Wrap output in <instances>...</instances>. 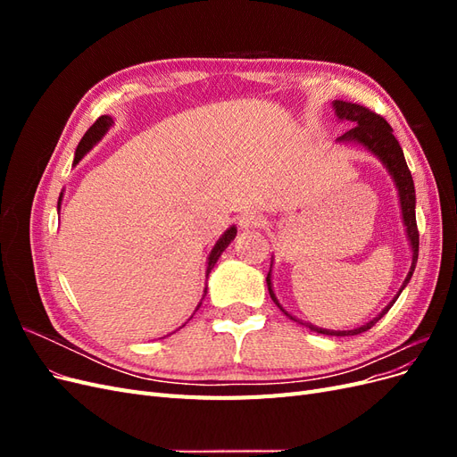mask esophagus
<instances>
[{
    "label": "esophagus",
    "mask_w": 457,
    "mask_h": 457,
    "mask_svg": "<svg viewBox=\"0 0 457 457\" xmlns=\"http://www.w3.org/2000/svg\"><path fill=\"white\" fill-rule=\"evenodd\" d=\"M262 223H265V217H262L261 212H255V210L244 212V213L238 217V225H240L242 228H257V227H261Z\"/></svg>",
    "instance_id": "34e87169"
}]
</instances>
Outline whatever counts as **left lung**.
Returning a JSON list of instances; mask_svg holds the SVG:
<instances>
[{
  "label": "left lung",
  "instance_id": "8db88e82",
  "mask_svg": "<svg viewBox=\"0 0 457 457\" xmlns=\"http://www.w3.org/2000/svg\"><path fill=\"white\" fill-rule=\"evenodd\" d=\"M334 108L336 112L341 120H349L354 121L356 126L353 129H349L347 133H343L337 141H353V143H361L362 146H366L370 152H373L385 165L389 173L393 175L396 188H398V196H400V207H403V219H404V225H406V232H408V238L411 244V269L406 276V280L400 287V292H403L404 286L410 282L413 269H416V262H418V253H420V230H418V223H416V188H413V179L411 173L408 170V163L404 160V152L400 148L398 141L395 139L393 135V128L386 123V120L379 114L373 112V110L361 106L356 103H349V101H334ZM267 286H269V294L272 297V301L276 305L280 307V303L276 301L274 294H272V287H270V270L267 274ZM398 292V295H400ZM398 295L386 305L373 320H370L368 324L356 328V329H349V331H329V329H322V328H316L307 324L312 331H318V334H324V336H358L362 334V331H368L373 324H376L383 314H386L393 307V303L398 299ZM280 311L287 316L292 318V320L297 322V318H294L292 314H287L282 307Z\"/></svg>",
  "mask_w": 457,
  "mask_h": 457
}]
</instances>
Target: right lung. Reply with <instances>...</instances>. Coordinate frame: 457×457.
<instances>
[{"label": "right lung", "instance_id": "right-lung-1", "mask_svg": "<svg viewBox=\"0 0 457 457\" xmlns=\"http://www.w3.org/2000/svg\"><path fill=\"white\" fill-rule=\"evenodd\" d=\"M112 126V118L110 116H101L99 120H96L93 126L86 131V135H84V139L79 141V145H78V148H76V158H74V163H78L81 158H84V154L87 150H91V146L96 143V141H101V137L108 131V128ZM59 205H61V198H59ZM234 237H237V227H230L223 237H220L219 240H217V244H215V247L212 250V253H210V259H207V274L212 272V269L215 267V262H217V259L220 257V253H223L227 247H228V244L234 240ZM205 292H207V286H205ZM205 292H204V295H205ZM200 307V305H198Z\"/></svg>", "mask_w": 457, "mask_h": 457}]
</instances>
